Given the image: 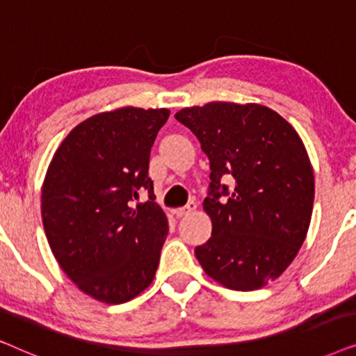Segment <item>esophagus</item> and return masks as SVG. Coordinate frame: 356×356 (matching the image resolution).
<instances>
[{
    "label": "esophagus",
    "instance_id": "esophagus-1",
    "mask_svg": "<svg viewBox=\"0 0 356 356\" xmlns=\"http://www.w3.org/2000/svg\"><path fill=\"white\" fill-rule=\"evenodd\" d=\"M193 211H196V204L189 202L188 206L179 207V209H175L173 213H175V216H177V217H184V216H188V213H191Z\"/></svg>",
    "mask_w": 356,
    "mask_h": 356
}]
</instances>
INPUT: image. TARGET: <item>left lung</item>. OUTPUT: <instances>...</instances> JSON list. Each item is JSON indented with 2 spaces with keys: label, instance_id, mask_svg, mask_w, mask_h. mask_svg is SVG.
Segmentation results:
<instances>
[{
  "label": "left lung",
  "instance_id": "8db88e82",
  "mask_svg": "<svg viewBox=\"0 0 356 356\" xmlns=\"http://www.w3.org/2000/svg\"><path fill=\"white\" fill-rule=\"evenodd\" d=\"M175 118L193 131L211 162L202 206L212 236L194 250L199 264L227 289H262L291 264L309 228L314 175L303 140L259 104L211 102Z\"/></svg>",
  "mask_w": 356,
  "mask_h": 356
}]
</instances>
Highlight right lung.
<instances>
[{"instance_id": "1", "label": "right lung", "mask_w": 356, "mask_h": 356, "mask_svg": "<svg viewBox=\"0 0 356 356\" xmlns=\"http://www.w3.org/2000/svg\"><path fill=\"white\" fill-rule=\"evenodd\" d=\"M167 108H123L82 121L53 155L42 186L48 245L77 289L108 305L152 284L168 235L154 202L150 149ZM145 191L149 201L132 207Z\"/></svg>"}]
</instances>
